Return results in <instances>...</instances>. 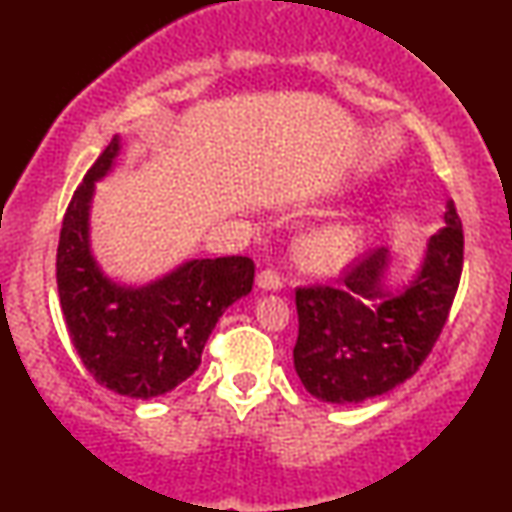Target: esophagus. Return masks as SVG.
Returning <instances> with one entry per match:
<instances>
[{
    "label": "esophagus",
    "instance_id": "obj_1",
    "mask_svg": "<svg viewBox=\"0 0 512 512\" xmlns=\"http://www.w3.org/2000/svg\"><path fill=\"white\" fill-rule=\"evenodd\" d=\"M256 286L263 291H279L284 286V277L277 270H261L256 277Z\"/></svg>",
    "mask_w": 512,
    "mask_h": 512
}]
</instances>
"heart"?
I'll use <instances>...</instances> for the list:
<instances>
[{
    "mask_svg": "<svg viewBox=\"0 0 512 512\" xmlns=\"http://www.w3.org/2000/svg\"><path fill=\"white\" fill-rule=\"evenodd\" d=\"M361 244V228L354 223H333L312 230L300 240V258L307 268L317 272H333L349 263Z\"/></svg>",
    "mask_w": 512,
    "mask_h": 512,
    "instance_id": "obj_1",
    "label": "heart"
}]
</instances>
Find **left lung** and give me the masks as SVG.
<instances>
[{
	"label": "left lung",
	"mask_w": 512,
	"mask_h": 512,
	"mask_svg": "<svg viewBox=\"0 0 512 512\" xmlns=\"http://www.w3.org/2000/svg\"><path fill=\"white\" fill-rule=\"evenodd\" d=\"M391 251L375 249L347 265L340 286L296 291L298 340L293 366L312 396L361 403L419 370L443 331L464 268V230L447 200L445 226L431 235L417 277L387 286Z\"/></svg>",
	"instance_id": "8db88e82"
}]
</instances>
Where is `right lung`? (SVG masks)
Here are the masks:
<instances>
[{
    "mask_svg": "<svg viewBox=\"0 0 512 512\" xmlns=\"http://www.w3.org/2000/svg\"><path fill=\"white\" fill-rule=\"evenodd\" d=\"M118 153L121 139L114 137L74 191L55 277L67 333L88 373L121 396L153 398L198 370L216 321L254 286V261L193 258L146 286L109 279L90 249V202Z\"/></svg>",
    "mask_w": 512,
    "mask_h": 512,
    "instance_id": "right-lung-1",
    "label": "right lung"
}]
</instances>
